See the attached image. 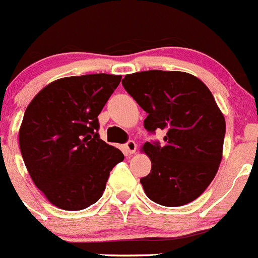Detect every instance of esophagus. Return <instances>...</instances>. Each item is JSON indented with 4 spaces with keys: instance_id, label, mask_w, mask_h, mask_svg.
I'll return each instance as SVG.
<instances>
[{
    "instance_id": "1",
    "label": "esophagus",
    "mask_w": 258,
    "mask_h": 258,
    "mask_svg": "<svg viewBox=\"0 0 258 258\" xmlns=\"http://www.w3.org/2000/svg\"><path fill=\"white\" fill-rule=\"evenodd\" d=\"M124 147L125 150H126L127 154H134L137 150V145L134 141H127V142L124 145Z\"/></svg>"
}]
</instances>
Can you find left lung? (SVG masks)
<instances>
[{"mask_svg":"<svg viewBox=\"0 0 258 258\" xmlns=\"http://www.w3.org/2000/svg\"><path fill=\"white\" fill-rule=\"evenodd\" d=\"M122 86L149 113L146 131L165 133L161 145H143L152 164L149 175L141 178L146 195L165 207L199 198L217 173L226 133L209 89L190 74L160 70L126 75Z\"/></svg>","mask_w":258,"mask_h":258,"instance_id":"left-lung-1","label":"left lung"}]
</instances>
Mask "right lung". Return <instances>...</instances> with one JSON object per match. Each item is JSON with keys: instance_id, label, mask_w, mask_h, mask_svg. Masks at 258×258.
<instances>
[{"instance_id": "1", "label": "right lung", "mask_w": 258, "mask_h": 258, "mask_svg": "<svg viewBox=\"0 0 258 258\" xmlns=\"http://www.w3.org/2000/svg\"><path fill=\"white\" fill-rule=\"evenodd\" d=\"M121 76L64 77L45 86L27 107L19 131L23 160L51 204L81 211L102 197L124 155L99 137L98 115Z\"/></svg>"}]
</instances>
